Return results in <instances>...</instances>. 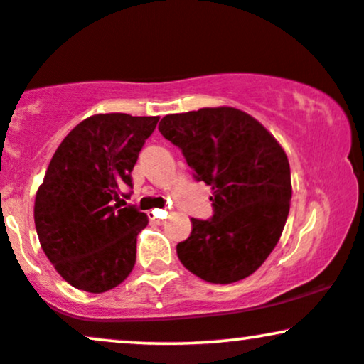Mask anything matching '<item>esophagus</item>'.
<instances>
[{
  "label": "esophagus",
  "instance_id": "34e87169",
  "mask_svg": "<svg viewBox=\"0 0 364 364\" xmlns=\"http://www.w3.org/2000/svg\"><path fill=\"white\" fill-rule=\"evenodd\" d=\"M168 217V212L166 210H161V208H156V210L150 212V219L156 220V223H162V220Z\"/></svg>",
  "mask_w": 364,
  "mask_h": 364
}]
</instances>
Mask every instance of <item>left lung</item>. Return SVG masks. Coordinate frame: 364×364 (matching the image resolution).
<instances>
[{
	"label": "left lung",
	"instance_id": "1",
	"mask_svg": "<svg viewBox=\"0 0 364 364\" xmlns=\"http://www.w3.org/2000/svg\"><path fill=\"white\" fill-rule=\"evenodd\" d=\"M159 132L181 149L195 178L212 186L214 215L191 219L178 258L207 282L246 279L272 253L289 214L291 169L281 144L260 121L229 106L168 114Z\"/></svg>",
	"mask_w": 364,
	"mask_h": 364
}]
</instances>
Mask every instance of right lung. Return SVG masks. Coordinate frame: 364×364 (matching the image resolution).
<instances>
[{
	"mask_svg": "<svg viewBox=\"0 0 364 364\" xmlns=\"http://www.w3.org/2000/svg\"><path fill=\"white\" fill-rule=\"evenodd\" d=\"M159 116L94 114L63 139L36 193L34 220L46 257L77 289L106 292L135 267L149 217L121 200Z\"/></svg>",
	"mask_w": 364,
	"mask_h": 364,
	"instance_id": "obj_1",
	"label": "right lung"
}]
</instances>
